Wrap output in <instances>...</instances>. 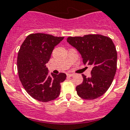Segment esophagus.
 Listing matches in <instances>:
<instances>
[{
	"mask_svg": "<svg viewBox=\"0 0 130 130\" xmlns=\"http://www.w3.org/2000/svg\"><path fill=\"white\" fill-rule=\"evenodd\" d=\"M73 75H74V74H72V73H69V74H67L68 77H73Z\"/></svg>",
	"mask_w": 130,
	"mask_h": 130,
	"instance_id": "34e87169",
	"label": "esophagus"
}]
</instances>
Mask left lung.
I'll return each mask as SVG.
<instances>
[{
	"label": "left lung",
	"mask_w": 130,
	"mask_h": 130,
	"mask_svg": "<svg viewBox=\"0 0 130 130\" xmlns=\"http://www.w3.org/2000/svg\"><path fill=\"white\" fill-rule=\"evenodd\" d=\"M67 41L77 48L84 65L92 67L90 77L82 74L83 83L76 87L77 95L85 100L103 95L112 83L117 69V51L112 40L102 35L69 37Z\"/></svg>",
	"instance_id": "1"
}]
</instances>
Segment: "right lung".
I'll list each match as a JSON object with an SVG mask.
<instances>
[{
  "instance_id": "obj_1",
  "label": "right lung",
  "mask_w": 130,
  "mask_h": 130,
  "mask_svg": "<svg viewBox=\"0 0 130 130\" xmlns=\"http://www.w3.org/2000/svg\"><path fill=\"white\" fill-rule=\"evenodd\" d=\"M64 39L45 33L27 37L18 53L17 69L23 87L32 98L42 102L55 100L61 93V83L66 74L48 75L46 63L54 47Z\"/></svg>"
}]
</instances>
